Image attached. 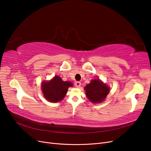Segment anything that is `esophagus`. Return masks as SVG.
I'll return each instance as SVG.
<instances>
[{
	"label": "esophagus",
	"instance_id": "1",
	"mask_svg": "<svg viewBox=\"0 0 151 151\" xmlns=\"http://www.w3.org/2000/svg\"><path fill=\"white\" fill-rule=\"evenodd\" d=\"M75 86H76V88H80L81 86V82H79V81H77V82H76V83H75Z\"/></svg>",
	"mask_w": 151,
	"mask_h": 151
}]
</instances>
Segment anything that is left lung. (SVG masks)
I'll use <instances>...</instances> for the list:
<instances>
[{
    "instance_id": "left-lung-1",
    "label": "left lung",
    "mask_w": 151,
    "mask_h": 151,
    "mask_svg": "<svg viewBox=\"0 0 151 151\" xmlns=\"http://www.w3.org/2000/svg\"><path fill=\"white\" fill-rule=\"evenodd\" d=\"M87 97L92 103H101L107 96L109 89L99 79H94L86 85L85 88Z\"/></svg>"
}]
</instances>
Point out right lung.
<instances>
[{
  "label": "right lung",
  "instance_id": "add662e5",
  "mask_svg": "<svg viewBox=\"0 0 151 151\" xmlns=\"http://www.w3.org/2000/svg\"><path fill=\"white\" fill-rule=\"evenodd\" d=\"M70 82H64L59 76H55L49 82H43L42 88L44 96L48 101L58 102L64 98L68 87H72Z\"/></svg>",
  "mask_w": 151,
  "mask_h": 151
}]
</instances>
